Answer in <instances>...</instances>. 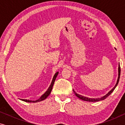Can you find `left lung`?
Here are the masks:
<instances>
[{"label": "left lung", "instance_id": "left-lung-1", "mask_svg": "<svg viewBox=\"0 0 125 125\" xmlns=\"http://www.w3.org/2000/svg\"><path fill=\"white\" fill-rule=\"evenodd\" d=\"M120 74H121V68H120V65H119H119H118V77L117 82V83H116L115 86H114V88H113L107 94H106L105 95H104V97H102L101 98H88V97H83V95L78 94H77L76 92L74 91V90H73V91H74V93L75 94V95H76L77 97H78V98H80L82 100L86 101H89V102H97V101H101V100H105L106 98H107V97H108L109 95H110V94L112 93L114 91V90L115 89V88H116V86H117V85H118V82H119V78H120Z\"/></svg>", "mask_w": 125, "mask_h": 125}]
</instances>
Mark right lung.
<instances>
[{
	"label": "right lung",
	"instance_id": "1",
	"mask_svg": "<svg viewBox=\"0 0 125 125\" xmlns=\"http://www.w3.org/2000/svg\"><path fill=\"white\" fill-rule=\"evenodd\" d=\"M58 73L59 72H56L55 73V74L53 76V80H52V83H51V84L50 86H49V88L48 89V90L46 91V92L44 94H42V96H41L40 98H39L38 100H37L36 101H31V100H24V99H22V101H25V102H39V101H42L44 100H45V99L47 98V97L48 96V95L50 94L51 91H52V88H53V84H54V81H55V80H56V77L58 75Z\"/></svg>",
	"mask_w": 125,
	"mask_h": 125
}]
</instances>
